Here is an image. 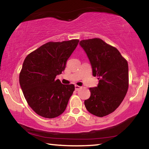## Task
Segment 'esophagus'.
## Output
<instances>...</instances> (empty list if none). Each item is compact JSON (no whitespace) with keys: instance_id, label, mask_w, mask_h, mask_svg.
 I'll return each mask as SVG.
<instances>
[{"instance_id":"1","label":"esophagus","mask_w":149,"mask_h":149,"mask_svg":"<svg viewBox=\"0 0 149 149\" xmlns=\"http://www.w3.org/2000/svg\"><path fill=\"white\" fill-rule=\"evenodd\" d=\"M81 87L80 86H79V85H75V91H78V90H79L80 89H81Z\"/></svg>"}]
</instances>
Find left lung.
<instances>
[{"label": "left lung", "instance_id": "left-lung-1", "mask_svg": "<svg viewBox=\"0 0 149 149\" xmlns=\"http://www.w3.org/2000/svg\"><path fill=\"white\" fill-rule=\"evenodd\" d=\"M79 44L89 58L93 76L99 79L97 87L89 88L85 108L91 114L104 117L119 107L127 92V62L116 48L99 38L82 40Z\"/></svg>", "mask_w": 149, "mask_h": 149}]
</instances>
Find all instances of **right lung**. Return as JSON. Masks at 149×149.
<instances>
[{
	"mask_svg": "<svg viewBox=\"0 0 149 149\" xmlns=\"http://www.w3.org/2000/svg\"><path fill=\"white\" fill-rule=\"evenodd\" d=\"M78 39L48 42L26 56L19 73V84L27 104L42 117L62 114L75 90L74 85L62 84L57 75L64 70Z\"/></svg>",
	"mask_w": 149,
	"mask_h": 149,
	"instance_id": "add662e5",
	"label": "right lung"
}]
</instances>
